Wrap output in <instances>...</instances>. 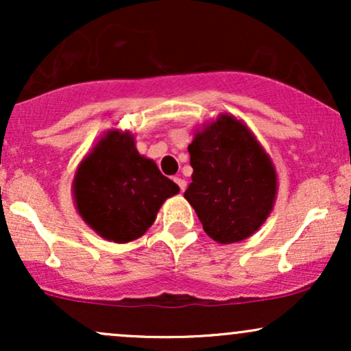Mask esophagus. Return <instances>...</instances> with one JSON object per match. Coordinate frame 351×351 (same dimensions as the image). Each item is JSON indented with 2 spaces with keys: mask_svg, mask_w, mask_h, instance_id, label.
<instances>
[{
  "mask_svg": "<svg viewBox=\"0 0 351 351\" xmlns=\"http://www.w3.org/2000/svg\"><path fill=\"white\" fill-rule=\"evenodd\" d=\"M175 183L178 184L180 186V189H181V193L184 191V189H186V181H184L183 178H175Z\"/></svg>",
  "mask_w": 351,
  "mask_h": 351,
  "instance_id": "34e87169",
  "label": "esophagus"
}]
</instances>
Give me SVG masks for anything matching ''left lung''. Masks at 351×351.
I'll return each mask as SVG.
<instances>
[{
	"instance_id": "8db88e82",
	"label": "left lung",
	"mask_w": 351,
	"mask_h": 351,
	"mask_svg": "<svg viewBox=\"0 0 351 351\" xmlns=\"http://www.w3.org/2000/svg\"><path fill=\"white\" fill-rule=\"evenodd\" d=\"M193 167L184 198L204 232L219 244L247 239L265 223L277 198L271 156L243 120L219 114L195 130L188 145Z\"/></svg>"
}]
</instances>
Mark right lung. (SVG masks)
I'll use <instances>...</instances> for the list:
<instances>
[{"mask_svg":"<svg viewBox=\"0 0 351 351\" xmlns=\"http://www.w3.org/2000/svg\"><path fill=\"white\" fill-rule=\"evenodd\" d=\"M178 184L140 155L135 136L112 128L99 138L75 170L72 196L84 223L106 241L130 243L148 231Z\"/></svg>","mask_w":351,"mask_h":351,"instance_id":"1","label":"right lung"}]
</instances>
